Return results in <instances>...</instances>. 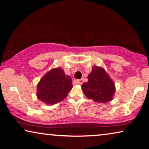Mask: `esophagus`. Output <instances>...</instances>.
<instances>
[{
	"mask_svg": "<svg viewBox=\"0 0 149 149\" xmlns=\"http://www.w3.org/2000/svg\"><path fill=\"white\" fill-rule=\"evenodd\" d=\"M76 82L79 84H81L84 82V79H77Z\"/></svg>",
	"mask_w": 149,
	"mask_h": 149,
	"instance_id": "esophagus-1",
	"label": "esophagus"
}]
</instances>
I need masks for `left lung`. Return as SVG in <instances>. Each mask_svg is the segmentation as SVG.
Segmentation results:
<instances>
[{
  "label": "left lung",
  "instance_id": "8db88e82",
  "mask_svg": "<svg viewBox=\"0 0 149 149\" xmlns=\"http://www.w3.org/2000/svg\"><path fill=\"white\" fill-rule=\"evenodd\" d=\"M87 98L94 101L105 103L112 100L116 88L115 84L103 69L95 66L88 76V81L81 85Z\"/></svg>",
  "mask_w": 149,
  "mask_h": 149
}]
</instances>
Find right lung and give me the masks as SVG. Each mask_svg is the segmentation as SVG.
Wrapping results in <instances>:
<instances>
[{
  "instance_id": "add662e5",
  "label": "right lung",
  "mask_w": 149,
  "mask_h": 149,
  "mask_svg": "<svg viewBox=\"0 0 149 149\" xmlns=\"http://www.w3.org/2000/svg\"><path fill=\"white\" fill-rule=\"evenodd\" d=\"M72 78L60 68L53 69L42 77L37 86V97L49 104L61 101L68 96L73 86Z\"/></svg>"
}]
</instances>
